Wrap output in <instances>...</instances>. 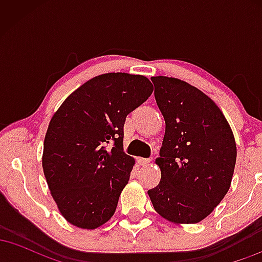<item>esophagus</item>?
<instances>
[{
    "instance_id": "34e87169",
    "label": "esophagus",
    "mask_w": 262,
    "mask_h": 262,
    "mask_svg": "<svg viewBox=\"0 0 262 262\" xmlns=\"http://www.w3.org/2000/svg\"><path fill=\"white\" fill-rule=\"evenodd\" d=\"M150 161H151V159L138 158V164H139L140 166H146V165H149V164H150Z\"/></svg>"
}]
</instances>
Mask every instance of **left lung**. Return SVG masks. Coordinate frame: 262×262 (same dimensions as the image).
<instances>
[{
  "instance_id": "8db88e82",
  "label": "left lung",
  "mask_w": 262,
  "mask_h": 262,
  "mask_svg": "<svg viewBox=\"0 0 262 262\" xmlns=\"http://www.w3.org/2000/svg\"><path fill=\"white\" fill-rule=\"evenodd\" d=\"M165 119L161 180L148 194L154 209L173 224L203 221L229 191L236 144L223 112L197 87L175 77H151Z\"/></svg>"
}]
</instances>
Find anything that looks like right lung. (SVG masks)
<instances>
[{
  "label": "right lung",
  "mask_w": 262,
  "mask_h": 262,
  "mask_svg": "<svg viewBox=\"0 0 262 262\" xmlns=\"http://www.w3.org/2000/svg\"><path fill=\"white\" fill-rule=\"evenodd\" d=\"M152 90L143 75H98L54 113L41 165L59 212L70 224L92 230L113 217L135 164L123 151L125 118Z\"/></svg>",
  "instance_id": "1"
}]
</instances>
